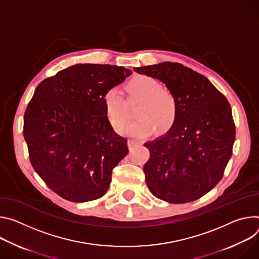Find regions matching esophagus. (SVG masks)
Segmentation results:
<instances>
[{"label":"esophagus","instance_id":"obj_1","mask_svg":"<svg viewBox=\"0 0 259 259\" xmlns=\"http://www.w3.org/2000/svg\"><path fill=\"white\" fill-rule=\"evenodd\" d=\"M142 144L141 141H138V140H135V139H130L128 142H127V145H128V148L132 150V149H135L136 147L140 146Z\"/></svg>","mask_w":259,"mask_h":259}]
</instances>
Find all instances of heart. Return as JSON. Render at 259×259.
I'll return each mask as SVG.
<instances>
[{
    "mask_svg": "<svg viewBox=\"0 0 259 259\" xmlns=\"http://www.w3.org/2000/svg\"><path fill=\"white\" fill-rule=\"evenodd\" d=\"M128 101H141L136 109L137 120L121 127L127 137L145 138L155 130L164 134L171 128L178 116V104L174 95L149 76L141 75L126 85ZM107 116L114 127L123 125L130 116L127 104L117 89H110L104 96Z\"/></svg>",
    "mask_w": 259,
    "mask_h": 259,
    "instance_id": "obj_1",
    "label": "heart"
}]
</instances>
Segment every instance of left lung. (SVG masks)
<instances>
[{
	"mask_svg": "<svg viewBox=\"0 0 259 259\" xmlns=\"http://www.w3.org/2000/svg\"><path fill=\"white\" fill-rule=\"evenodd\" d=\"M158 79L174 95L178 116L168 132L145 143L151 193L170 204L202 197L222 179L233 154L236 125L226 98L202 74L178 63L134 68Z\"/></svg>",
	"mask_w": 259,
	"mask_h": 259,
	"instance_id": "1",
	"label": "left lung"
}]
</instances>
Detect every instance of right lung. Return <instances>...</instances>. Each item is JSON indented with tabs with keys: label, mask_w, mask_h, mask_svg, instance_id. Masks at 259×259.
Masks as SVG:
<instances>
[{
	"label": "right lung",
	"mask_w": 259,
	"mask_h": 259,
	"mask_svg": "<svg viewBox=\"0 0 259 259\" xmlns=\"http://www.w3.org/2000/svg\"><path fill=\"white\" fill-rule=\"evenodd\" d=\"M132 71L78 64L43 80L28 103L23 137L30 161L63 198L84 203L102 197L112 169L127 154V141L114 132L104 96Z\"/></svg>",
	"instance_id": "obj_1"
}]
</instances>
